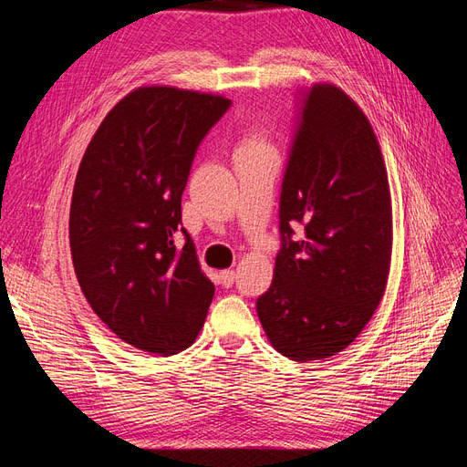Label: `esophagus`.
<instances>
[{
    "label": "esophagus",
    "mask_w": 467,
    "mask_h": 467,
    "mask_svg": "<svg viewBox=\"0 0 467 467\" xmlns=\"http://www.w3.org/2000/svg\"><path fill=\"white\" fill-rule=\"evenodd\" d=\"M220 280H222V285L225 288H230L234 282H235V271H230V268H228V271H222L220 273Z\"/></svg>",
    "instance_id": "esophagus-1"
}]
</instances>
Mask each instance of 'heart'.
Here are the masks:
<instances>
[{
    "label": "heart",
    "mask_w": 467,
    "mask_h": 467,
    "mask_svg": "<svg viewBox=\"0 0 467 467\" xmlns=\"http://www.w3.org/2000/svg\"><path fill=\"white\" fill-rule=\"evenodd\" d=\"M273 144L268 140L266 130L261 124H251L244 130L242 136V144H239L237 151H245V153H257V151H271Z\"/></svg>",
    "instance_id": "obj_1"
}]
</instances>
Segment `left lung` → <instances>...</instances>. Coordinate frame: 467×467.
<instances>
[{
    "label": "left lung",
    "mask_w": 467,
    "mask_h": 467,
    "mask_svg": "<svg viewBox=\"0 0 467 467\" xmlns=\"http://www.w3.org/2000/svg\"><path fill=\"white\" fill-rule=\"evenodd\" d=\"M296 223L305 225L292 240ZM282 249L257 300L263 329L296 362L329 358L384 298L393 245L389 181L364 110L333 83L300 99V129L280 194Z\"/></svg>",
    "instance_id": "8db88e82"
}]
</instances>
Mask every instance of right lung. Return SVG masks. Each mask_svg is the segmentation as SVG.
Returning <instances> with one entry per match:
<instances>
[{"mask_svg": "<svg viewBox=\"0 0 467 467\" xmlns=\"http://www.w3.org/2000/svg\"><path fill=\"white\" fill-rule=\"evenodd\" d=\"M232 101L142 86L112 107L83 153L69 249L93 312L126 345L171 357L199 337L214 285L191 235L175 245L194 151Z\"/></svg>", "mask_w": 467, "mask_h": 467, "instance_id": "right-lung-1", "label": "right lung"}]
</instances>
